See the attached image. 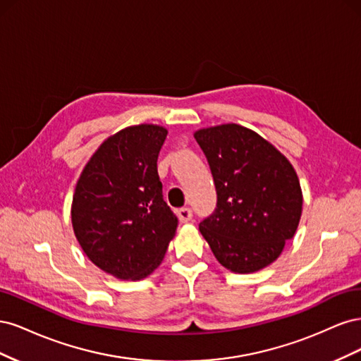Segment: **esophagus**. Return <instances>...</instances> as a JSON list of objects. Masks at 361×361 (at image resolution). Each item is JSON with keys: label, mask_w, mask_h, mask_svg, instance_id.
Instances as JSON below:
<instances>
[{"label": "esophagus", "mask_w": 361, "mask_h": 361, "mask_svg": "<svg viewBox=\"0 0 361 361\" xmlns=\"http://www.w3.org/2000/svg\"><path fill=\"white\" fill-rule=\"evenodd\" d=\"M178 216L182 223H187L192 218V211L190 209V207H180V209L178 211Z\"/></svg>", "instance_id": "obj_1"}]
</instances>
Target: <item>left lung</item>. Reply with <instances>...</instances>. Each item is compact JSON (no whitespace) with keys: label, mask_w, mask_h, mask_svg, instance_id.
I'll return each mask as SVG.
<instances>
[{"label":"left lung","mask_w":361,"mask_h":361,"mask_svg":"<svg viewBox=\"0 0 361 361\" xmlns=\"http://www.w3.org/2000/svg\"><path fill=\"white\" fill-rule=\"evenodd\" d=\"M211 167L215 211L199 228L220 264L239 274L272 264L293 238L302 194L285 155L236 123L194 134Z\"/></svg>","instance_id":"obj_1"}]
</instances>
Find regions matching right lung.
Listing matches in <instances>:
<instances>
[{
  "label": "right lung",
  "mask_w": 361,
  "mask_h": 361,
  "mask_svg": "<svg viewBox=\"0 0 361 361\" xmlns=\"http://www.w3.org/2000/svg\"><path fill=\"white\" fill-rule=\"evenodd\" d=\"M167 129L137 125L106 138L87 162L72 200L76 239L93 264L141 280L161 264L178 216L164 202L157 161Z\"/></svg>",
  "instance_id": "1"
}]
</instances>
